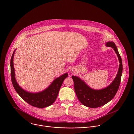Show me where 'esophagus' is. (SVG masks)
<instances>
[{"label":"esophagus","instance_id":"34e87169","mask_svg":"<svg viewBox=\"0 0 134 134\" xmlns=\"http://www.w3.org/2000/svg\"><path fill=\"white\" fill-rule=\"evenodd\" d=\"M71 73H74V71H71Z\"/></svg>","mask_w":134,"mask_h":134}]
</instances>
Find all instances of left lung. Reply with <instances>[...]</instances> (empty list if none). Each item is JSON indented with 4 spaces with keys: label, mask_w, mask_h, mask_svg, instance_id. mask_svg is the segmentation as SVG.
<instances>
[{
    "label": "left lung",
    "mask_w": 134,
    "mask_h": 134,
    "mask_svg": "<svg viewBox=\"0 0 134 134\" xmlns=\"http://www.w3.org/2000/svg\"><path fill=\"white\" fill-rule=\"evenodd\" d=\"M106 46L114 49L120 63L118 73L109 86L102 89L95 90L90 88L79 77L76 76H72L77 98L81 104L88 107L97 108L108 103L114 97L119 88L123 70L122 59L114 42H107Z\"/></svg>",
    "instance_id": "1"
}]
</instances>
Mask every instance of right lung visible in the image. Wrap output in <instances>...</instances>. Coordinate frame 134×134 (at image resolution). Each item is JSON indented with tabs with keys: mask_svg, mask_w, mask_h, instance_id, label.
I'll use <instances>...</instances> for the list:
<instances>
[{
	"mask_svg": "<svg viewBox=\"0 0 134 134\" xmlns=\"http://www.w3.org/2000/svg\"><path fill=\"white\" fill-rule=\"evenodd\" d=\"M15 50L12 55L10 66L11 75L13 86L21 98L30 105L39 108H45L52 105L57 97L60 87L65 78L68 76L67 73L56 78L52 83L42 91L31 93L21 88L18 84L15 78L14 68L13 65V58Z\"/></svg>",
	"mask_w": 134,
	"mask_h": 134,
	"instance_id": "obj_1",
	"label": "right lung"
}]
</instances>
